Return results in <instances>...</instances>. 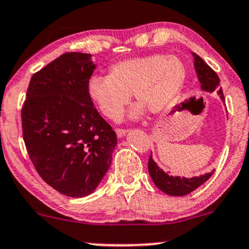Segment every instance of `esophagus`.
<instances>
[{
  "mask_svg": "<svg viewBox=\"0 0 249 249\" xmlns=\"http://www.w3.org/2000/svg\"><path fill=\"white\" fill-rule=\"evenodd\" d=\"M116 133H117V137L118 138H123L126 136L127 131L124 130V128H116Z\"/></svg>",
  "mask_w": 249,
  "mask_h": 249,
  "instance_id": "34e87169",
  "label": "esophagus"
}]
</instances>
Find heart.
I'll use <instances>...</instances> for the list:
<instances>
[{
    "label": "heart",
    "mask_w": 249,
    "mask_h": 249,
    "mask_svg": "<svg viewBox=\"0 0 249 249\" xmlns=\"http://www.w3.org/2000/svg\"><path fill=\"white\" fill-rule=\"evenodd\" d=\"M185 80L187 70L181 59L158 53L116 62L107 75L94 74L87 81L86 91L96 109L111 121L121 118L132 92L140 103L130 112L134 119L142 116L143 107L152 113L168 109Z\"/></svg>",
    "instance_id": "1"
}]
</instances>
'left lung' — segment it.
I'll use <instances>...</instances> for the list:
<instances>
[{"instance_id": "left-lung-1", "label": "left lung", "mask_w": 249, "mask_h": 249, "mask_svg": "<svg viewBox=\"0 0 249 249\" xmlns=\"http://www.w3.org/2000/svg\"><path fill=\"white\" fill-rule=\"evenodd\" d=\"M193 56L194 67L197 73V77H198L202 90L209 92L217 91L220 100L225 102L223 89L219 87L220 80L217 73L196 53H193ZM213 172L214 170H212L211 173H206L204 175L200 176H194V178H190L172 176L169 175L168 172H163V169H161L158 166L157 162L153 160V158H152V155L148 159V173L152 179H153L154 184L161 191H163L167 195H170V196H184V195L193 193L195 189H197L203 183H205L211 178Z\"/></svg>"}]
</instances>
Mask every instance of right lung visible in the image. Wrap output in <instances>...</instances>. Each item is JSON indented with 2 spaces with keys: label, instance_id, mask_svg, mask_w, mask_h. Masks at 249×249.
<instances>
[{
  "label": "right lung",
  "instance_id": "obj_1",
  "mask_svg": "<svg viewBox=\"0 0 249 249\" xmlns=\"http://www.w3.org/2000/svg\"><path fill=\"white\" fill-rule=\"evenodd\" d=\"M91 54L70 52L34 74L22 109L23 138L40 178L60 194L94 193L109 169L117 136L89 101Z\"/></svg>",
  "mask_w": 249,
  "mask_h": 249
}]
</instances>
